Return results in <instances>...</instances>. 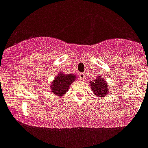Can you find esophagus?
<instances>
[{
    "label": "esophagus",
    "mask_w": 148,
    "mask_h": 148,
    "mask_svg": "<svg viewBox=\"0 0 148 148\" xmlns=\"http://www.w3.org/2000/svg\"><path fill=\"white\" fill-rule=\"evenodd\" d=\"M79 77H80L81 80H84V78H85V74L84 73H80L79 74Z\"/></svg>",
    "instance_id": "1"
}]
</instances>
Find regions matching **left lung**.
<instances>
[{"label": "left lung", "mask_w": 148, "mask_h": 148, "mask_svg": "<svg viewBox=\"0 0 148 148\" xmlns=\"http://www.w3.org/2000/svg\"><path fill=\"white\" fill-rule=\"evenodd\" d=\"M90 86L93 93L100 98L105 97V95L108 94L109 91L107 81L101 75L97 76L93 81H90Z\"/></svg>", "instance_id": "left-lung-1"}]
</instances>
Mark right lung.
I'll use <instances>...</instances> for the list:
<instances>
[{
    "label": "right lung",
    "mask_w": 148,
    "mask_h": 148,
    "mask_svg": "<svg viewBox=\"0 0 148 148\" xmlns=\"http://www.w3.org/2000/svg\"><path fill=\"white\" fill-rule=\"evenodd\" d=\"M77 78L74 74H65L63 72H59L53 81L50 83V90L53 95L62 97L67 92L69 87Z\"/></svg>",
    "instance_id": "right-lung-1"
}]
</instances>
